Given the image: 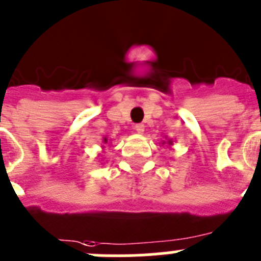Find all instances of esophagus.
<instances>
[{
    "label": "esophagus",
    "mask_w": 261,
    "mask_h": 261,
    "mask_svg": "<svg viewBox=\"0 0 261 261\" xmlns=\"http://www.w3.org/2000/svg\"><path fill=\"white\" fill-rule=\"evenodd\" d=\"M144 127L145 126L143 123H138V125H135V131L138 134H143L144 133Z\"/></svg>",
    "instance_id": "1"
}]
</instances>
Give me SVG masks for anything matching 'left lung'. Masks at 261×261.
<instances>
[{
    "mask_svg": "<svg viewBox=\"0 0 261 261\" xmlns=\"http://www.w3.org/2000/svg\"><path fill=\"white\" fill-rule=\"evenodd\" d=\"M161 144H162V145L167 144V145H170V147H171V145L174 144V140H172V139H167L166 142H162V143H161Z\"/></svg>",
    "mask_w": 261,
    "mask_h": 261,
    "instance_id": "left-lung-1",
    "label": "left lung"
}]
</instances>
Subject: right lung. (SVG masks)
Returning <instances> with one entry per match:
<instances>
[{
  "mask_svg": "<svg viewBox=\"0 0 261 261\" xmlns=\"http://www.w3.org/2000/svg\"><path fill=\"white\" fill-rule=\"evenodd\" d=\"M103 144L104 145H106V144H111V142H109V140L107 138H103ZM104 145H103V148H104Z\"/></svg>",
  "mask_w": 261,
  "mask_h": 261,
  "instance_id": "right-lung-1",
  "label": "right lung"
}]
</instances>
